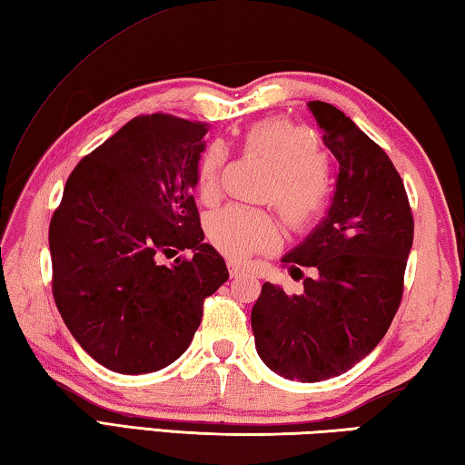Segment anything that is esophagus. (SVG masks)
Instances as JSON below:
<instances>
[{
  "label": "esophagus",
  "mask_w": 465,
  "mask_h": 465,
  "mask_svg": "<svg viewBox=\"0 0 465 465\" xmlns=\"http://www.w3.org/2000/svg\"><path fill=\"white\" fill-rule=\"evenodd\" d=\"M227 271H230L232 277H242V274L246 272V269H243V266H240L238 262H227Z\"/></svg>",
  "instance_id": "34e87169"
}]
</instances>
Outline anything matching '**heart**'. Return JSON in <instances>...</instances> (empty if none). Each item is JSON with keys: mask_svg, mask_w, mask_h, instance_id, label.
<instances>
[{"mask_svg": "<svg viewBox=\"0 0 465 465\" xmlns=\"http://www.w3.org/2000/svg\"><path fill=\"white\" fill-rule=\"evenodd\" d=\"M243 147L262 153L277 170L269 199L281 209L285 222L299 233H308L324 222L332 186L326 176L328 153L316 133L291 119H264L243 133ZM223 149L211 145L196 168V193L211 203L219 193L223 172ZM207 238L232 261H243L256 252L271 250L281 240L279 222L271 213L248 207H225L207 217Z\"/></svg>", "mask_w": 465, "mask_h": 465, "instance_id": "b5f03b06", "label": "heart"}]
</instances>
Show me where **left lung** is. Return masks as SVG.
<instances>
[{
  "label": "left lung",
  "instance_id": "left-lung-1",
  "mask_svg": "<svg viewBox=\"0 0 465 465\" xmlns=\"http://www.w3.org/2000/svg\"><path fill=\"white\" fill-rule=\"evenodd\" d=\"M338 162L326 222L282 258L291 277L312 268L302 295L264 282L252 308L256 351L287 380L322 381L346 373L388 332L404 293L414 217L390 155L342 110L313 100Z\"/></svg>",
  "mask_w": 465,
  "mask_h": 465
}]
</instances>
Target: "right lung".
<instances>
[{
	"label": "right lung",
	"instance_id": "add662e5",
	"mask_svg": "<svg viewBox=\"0 0 465 465\" xmlns=\"http://www.w3.org/2000/svg\"><path fill=\"white\" fill-rule=\"evenodd\" d=\"M209 127L139 114L82 157L49 225L53 297L82 349L116 373H149L188 349L203 303L230 279L203 243L193 188ZM193 249L174 267L162 255Z\"/></svg>",
	"mask_w": 465,
	"mask_h": 465
}]
</instances>
